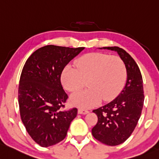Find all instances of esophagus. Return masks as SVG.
<instances>
[{"mask_svg":"<svg viewBox=\"0 0 159 159\" xmlns=\"http://www.w3.org/2000/svg\"><path fill=\"white\" fill-rule=\"evenodd\" d=\"M89 113V111H88V110L82 109V108H79V109H78V113H79V114H86V113Z\"/></svg>","mask_w":159,"mask_h":159,"instance_id":"obj_1","label":"esophagus"}]
</instances>
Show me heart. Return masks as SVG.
<instances>
[{
    "instance_id": "b5f03b06",
    "label": "heart",
    "mask_w": 159,
    "mask_h": 159,
    "mask_svg": "<svg viewBox=\"0 0 159 159\" xmlns=\"http://www.w3.org/2000/svg\"><path fill=\"white\" fill-rule=\"evenodd\" d=\"M126 78V69L117 56L105 53H89L78 58L75 67L68 66L61 74L64 88L76 92L86 85L89 88L75 93L71 98L74 105L90 108L101 100L113 99L123 88Z\"/></svg>"
}]
</instances>
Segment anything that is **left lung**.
<instances>
[{
    "instance_id": "1",
    "label": "left lung",
    "mask_w": 159,
    "mask_h": 159,
    "mask_svg": "<svg viewBox=\"0 0 159 159\" xmlns=\"http://www.w3.org/2000/svg\"><path fill=\"white\" fill-rule=\"evenodd\" d=\"M104 49L117 52L126 66L127 79L117 98L93 110L98 120L91 131L101 143L114 146L124 143L136 128L144 103V91L143 77L132 56L118 46Z\"/></svg>"
}]
</instances>
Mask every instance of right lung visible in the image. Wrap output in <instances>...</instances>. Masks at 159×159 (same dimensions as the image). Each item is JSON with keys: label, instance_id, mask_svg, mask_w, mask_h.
Here are the masks:
<instances>
[{"label": "right lung", "instance_id": "obj_1", "mask_svg": "<svg viewBox=\"0 0 159 159\" xmlns=\"http://www.w3.org/2000/svg\"><path fill=\"white\" fill-rule=\"evenodd\" d=\"M84 47L43 46L28 58L18 88L20 114L31 138L49 147L66 138L77 108H65L68 98L61 83L63 69Z\"/></svg>", "mask_w": 159, "mask_h": 159}]
</instances>
